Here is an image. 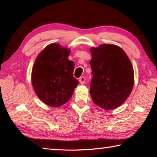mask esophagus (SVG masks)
Masks as SVG:
<instances>
[{"instance_id": "1", "label": "esophagus", "mask_w": 157, "mask_h": 157, "mask_svg": "<svg viewBox=\"0 0 157 157\" xmlns=\"http://www.w3.org/2000/svg\"><path fill=\"white\" fill-rule=\"evenodd\" d=\"M79 82H80L81 84H84L85 83V81H86V78L84 76L80 77L79 79Z\"/></svg>"}]
</instances>
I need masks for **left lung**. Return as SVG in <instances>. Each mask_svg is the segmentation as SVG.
<instances>
[{
  "instance_id": "obj_1",
  "label": "left lung",
  "mask_w": 157,
  "mask_h": 157,
  "mask_svg": "<svg viewBox=\"0 0 157 157\" xmlns=\"http://www.w3.org/2000/svg\"><path fill=\"white\" fill-rule=\"evenodd\" d=\"M92 79L90 94L95 104L106 110L121 106L132 92L134 70L126 53L113 44L91 49Z\"/></svg>"
}]
</instances>
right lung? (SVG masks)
Returning <instances> with one entry per match:
<instances>
[{
	"instance_id": "1",
	"label": "right lung",
	"mask_w": 157,
	"mask_h": 157,
	"mask_svg": "<svg viewBox=\"0 0 157 157\" xmlns=\"http://www.w3.org/2000/svg\"><path fill=\"white\" fill-rule=\"evenodd\" d=\"M70 50L52 44L36 57L32 71V83L40 100L50 107H59L70 100L79 84L73 77L74 63Z\"/></svg>"
}]
</instances>
